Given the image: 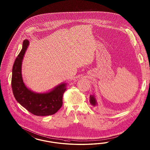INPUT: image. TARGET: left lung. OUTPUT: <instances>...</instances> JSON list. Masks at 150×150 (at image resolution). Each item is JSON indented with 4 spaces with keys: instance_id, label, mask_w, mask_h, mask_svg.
<instances>
[{
    "instance_id": "8db88e82",
    "label": "left lung",
    "mask_w": 150,
    "mask_h": 150,
    "mask_svg": "<svg viewBox=\"0 0 150 150\" xmlns=\"http://www.w3.org/2000/svg\"><path fill=\"white\" fill-rule=\"evenodd\" d=\"M90 103L93 107H96V105H98L97 100H96L95 96L94 95H90Z\"/></svg>"
}]
</instances>
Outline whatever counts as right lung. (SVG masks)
<instances>
[{"label": "right lung", "instance_id": "obj_1", "mask_svg": "<svg viewBox=\"0 0 150 150\" xmlns=\"http://www.w3.org/2000/svg\"><path fill=\"white\" fill-rule=\"evenodd\" d=\"M29 41L23 42V49L14 62L11 87L14 97L18 103L30 113L37 116L54 114L63 105V96L67 90V83H62L45 93H36L26 87L23 81L21 68L23 57Z\"/></svg>", "mask_w": 150, "mask_h": 150}]
</instances>
